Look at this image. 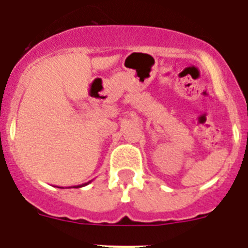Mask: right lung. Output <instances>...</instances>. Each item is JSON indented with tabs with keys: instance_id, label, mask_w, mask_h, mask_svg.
Listing matches in <instances>:
<instances>
[{
	"instance_id": "add662e5",
	"label": "right lung",
	"mask_w": 248,
	"mask_h": 248,
	"mask_svg": "<svg viewBox=\"0 0 248 248\" xmlns=\"http://www.w3.org/2000/svg\"><path fill=\"white\" fill-rule=\"evenodd\" d=\"M89 183H91V181H89ZM89 183H87V184H83V185H79V186H76V187H82V186H85V185H88Z\"/></svg>"
}]
</instances>
